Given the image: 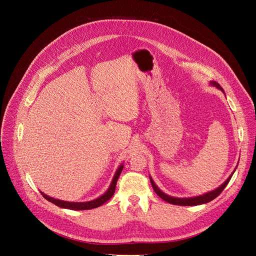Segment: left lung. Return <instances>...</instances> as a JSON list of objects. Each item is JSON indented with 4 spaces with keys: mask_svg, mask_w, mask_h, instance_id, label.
Masks as SVG:
<instances>
[{
    "mask_svg": "<svg viewBox=\"0 0 256 256\" xmlns=\"http://www.w3.org/2000/svg\"><path fill=\"white\" fill-rule=\"evenodd\" d=\"M212 84L214 86H216L217 88H219V89L222 90L221 86H220L217 82H212ZM232 174H234V172L232 173V176L226 180V182L218 188V189L214 190V191H212V192H208V193H206V194L201 195V196L193 197V198H176V197L168 196V195H166L165 193H163L162 191H160V190L158 189V188L154 184V180H152V178H150V182H152V188H154V192L158 195V197H160L163 200L167 201V202H169V204H176V206H198V204H204L210 202V201H212V200H214L216 197H218V196L222 193V191L225 189V186L228 184V182H230V178H232Z\"/></svg>",
    "mask_w": 256,
    "mask_h": 256,
    "instance_id": "8db88e82",
    "label": "left lung"
}]
</instances>
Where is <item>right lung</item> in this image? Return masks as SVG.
Wrapping results in <instances>:
<instances>
[{
    "mask_svg": "<svg viewBox=\"0 0 256 256\" xmlns=\"http://www.w3.org/2000/svg\"><path fill=\"white\" fill-rule=\"evenodd\" d=\"M124 169V166L121 165L118 170L116 171V174L114 176V178L112 180V184L110 186L109 189H108V191L102 195L100 196V198L98 199H94L92 201H88V202H68V201H62V200H58V199H54L46 194H44L42 192V195L46 199L48 200L50 202L56 204L60 208H68V210H91V208H98L102 204H104V202H106L108 200H109L113 195H114V192H115V188H116V184H117V180H118V178L120 176L121 171H122Z\"/></svg>",
    "mask_w": 256,
    "mask_h": 256,
    "instance_id": "right-lung-1",
    "label": "right lung"
}]
</instances>
